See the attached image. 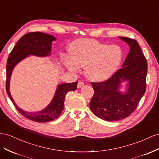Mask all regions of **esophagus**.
<instances>
[{
	"label": "esophagus",
	"mask_w": 159,
	"mask_h": 159,
	"mask_svg": "<svg viewBox=\"0 0 159 159\" xmlns=\"http://www.w3.org/2000/svg\"><path fill=\"white\" fill-rule=\"evenodd\" d=\"M84 85V83L82 82V81H79L78 84V88H80L81 87H83Z\"/></svg>",
	"instance_id": "obj_1"
}]
</instances>
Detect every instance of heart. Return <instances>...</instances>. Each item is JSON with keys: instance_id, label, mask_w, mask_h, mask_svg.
<instances>
[{"instance_id": "b5f03b06", "label": "heart", "mask_w": 159, "mask_h": 159, "mask_svg": "<svg viewBox=\"0 0 159 159\" xmlns=\"http://www.w3.org/2000/svg\"><path fill=\"white\" fill-rule=\"evenodd\" d=\"M72 58L66 59L67 67L71 71L85 67V74L92 81H103L109 78L118 69L123 53L116 45H106L91 39H80L74 43Z\"/></svg>"}]
</instances>
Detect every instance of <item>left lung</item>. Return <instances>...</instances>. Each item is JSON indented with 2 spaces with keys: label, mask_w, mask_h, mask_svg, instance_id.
Listing matches in <instances>:
<instances>
[{
  "label": "left lung",
  "mask_w": 159,
  "mask_h": 159,
  "mask_svg": "<svg viewBox=\"0 0 159 159\" xmlns=\"http://www.w3.org/2000/svg\"><path fill=\"white\" fill-rule=\"evenodd\" d=\"M119 38L130 48L122 67L107 81L91 83L94 94L90 109L97 117L106 121H118L130 116L146 91L148 66L139 43L130 38ZM123 82H126L124 91Z\"/></svg>",
  "instance_id": "8db88e82"
}]
</instances>
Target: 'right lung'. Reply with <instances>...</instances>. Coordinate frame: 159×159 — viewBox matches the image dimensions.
<instances>
[{"mask_svg":"<svg viewBox=\"0 0 159 159\" xmlns=\"http://www.w3.org/2000/svg\"><path fill=\"white\" fill-rule=\"evenodd\" d=\"M56 40L54 36L41 32L27 33L21 37L12 49L7 63L6 89L8 97L16 110L23 116L37 122H47L57 118L61 114L64 108V101L66 93L75 91L78 82L63 83L57 85L52 100L45 108L35 112H29L19 108L16 104L10 92V81L15 67L22 60L30 55L40 57L50 56L52 42Z\"/></svg>","mask_w":159,"mask_h":159,"instance_id":"1","label":"right lung"}]
</instances>
